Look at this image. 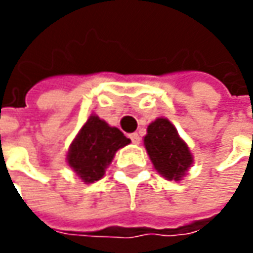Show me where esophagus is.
<instances>
[{"label":"esophagus","mask_w":253,"mask_h":253,"mask_svg":"<svg viewBox=\"0 0 253 253\" xmlns=\"http://www.w3.org/2000/svg\"><path fill=\"white\" fill-rule=\"evenodd\" d=\"M129 138H131L132 143H135V145H139L141 143V136L138 133H131Z\"/></svg>","instance_id":"esophagus-1"}]
</instances>
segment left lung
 Returning <instances> with one entry per match:
<instances>
[{"label": "left lung", "mask_w": 253, "mask_h": 253, "mask_svg": "<svg viewBox=\"0 0 253 253\" xmlns=\"http://www.w3.org/2000/svg\"><path fill=\"white\" fill-rule=\"evenodd\" d=\"M143 143L153 168L168 180H181L193 165L187 143L180 138L168 118H158L149 124Z\"/></svg>", "instance_id": "left-lung-1"}]
</instances>
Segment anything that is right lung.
<instances>
[{
  "label": "right lung",
  "instance_id": "right-lung-1",
  "mask_svg": "<svg viewBox=\"0 0 253 253\" xmlns=\"http://www.w3.org/2000/svg\"><path fill=\"white\" fill-rule=\"evenodd\" d=\"M131 142L118 128L110 126L91 115L72 142L67 163L84 183L100 180L115 156V152Z\"/></svg>",
  "mask_w": 253,
  "mask_h": 253
}]
</instances>
